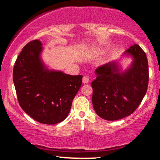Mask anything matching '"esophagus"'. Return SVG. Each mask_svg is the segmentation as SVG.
Wrapping results in <instances>:
<instances>
[{"mask_svg": "<svg viewBox=\"0 0 160 160\" xmlns=\"http://www.w3.org/2000/svg\"><path fill=\"white\" fill-rule=\"evenodd\" d=\"M90 77L88 76V75H85V76H84L82 78V82L84 84H87L90 82Z\"/></svg>", "mask_w": 160, "mask_h": 160, "instance_id": "34e87169", "label": "esophagus"}]
</instances>
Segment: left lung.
<instances>
[{"label": "left lung", "instance_id": "8db88e82", "mask_svg": "<svg viewBox=\"0 0 160 160\" xmlns=\"http://www.w3.org/2000/svg\"><path fill=\"white\" fill-rule=\"evenodd\" d=\"M124 54L131 56V66L121 72L117 62L112 61L95 70L92 81V104L97 115L107 121L119 120L133 113L148 90L149 72L146 53L134 44Z\"/></svg>", "mask_w": 160, "mask_h": 160}]
</instances>
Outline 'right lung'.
<instances>
[{
	"instance_id": "right-lung-1",
	"label": "right lung",
	"mask_w": 160,
	"mask_h": 160,
	"mask_svg": "<svg viewBox=\"0 0 160 160\" xmlns=\"http://www.w3.org/2000/svg\"><path fill=\"white\" fill-rule=\"evenodd\" d=\"M42 51L37 39L24 47L13 68V82L24 112L38 122L51 125L68 115L82 75L48 70L40 58Z\"/></svg>"
}]
</instances>
